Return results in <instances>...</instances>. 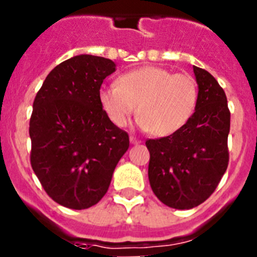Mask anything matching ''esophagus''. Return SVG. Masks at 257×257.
Listing matches in <instances>:
<instances>
[{
  "label": "esophagus",
  "mask_w": 257,
  "mask_h": 257,
  "mask_svg": "<svg viewBox=\"0 0 257 257\" xmlns=\"http://www.w3.org/2000/svg\"><path fill=\"white\" fill-rule=\"evenodd\" d=\"M130 143H131V144H139L140 140H139V139H136L135 136L131 135V136H130Z\"/></svg>",
  "instance_id": "34e87169"
}]
</instances>
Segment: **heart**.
I'll return each instance as SVG.
<instances>
[{
	"instance_id": "obj_1",
	"label": "heart",
	"mask_w": 257,
	"mask_h": 257,
	"mask_svg": "<svg viewBox=\"0 0 257 257\" xmlns=\"http://www.w3.org/2000/svg\"><path fill=\"white\" fill-rule=\"evenodd\" d=\"M101 108L109 119L123 127L138 105V124L154 136H169L183 128L196 110L198 86L190 74L161 67H143L101 86Z\"/></svg>"
}]
</instances>
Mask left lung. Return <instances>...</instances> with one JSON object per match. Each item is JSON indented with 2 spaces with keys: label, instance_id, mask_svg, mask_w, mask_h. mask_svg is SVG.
Returning a JSON list of instances; mask_svg holds the SVG:
<instances>
[{
  "label": "left lung",
  "instance_id": "left-lung-1",
  "mask_svg": "<svg viewBox=\"0 0 257 257\" xmlns=\"http://www.w3.org/2000/svg\"><path fill=\"white\" fill-rule=\"evenodd\" d=\"M198 85L196 112L175 134L145 142L148 176L162 203L189 210L215 192L229 162L230 112L226 95L207 70L193 67Z\"/></svg>",
  "mask_w": 257,
  "mask_h": 257
}]
</instances>
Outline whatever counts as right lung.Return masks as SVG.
<instances>
[{"label":"right lung","mask_w":257,"mask_h":257,"mask_svg":"<svg viewBox=\"0 0 257 257\" xmlns=\"http://www.w3.org/2000/svg\"><path fill=\"white\" fill-rule=\"evenodd\" d=\"M110 59L77 55L56 65L41 86L29 121L31 165L56 203L85 210L104 197L130 145L99 100Z\"/></svg>","instance_id":"obj_1"}]
</instances>
